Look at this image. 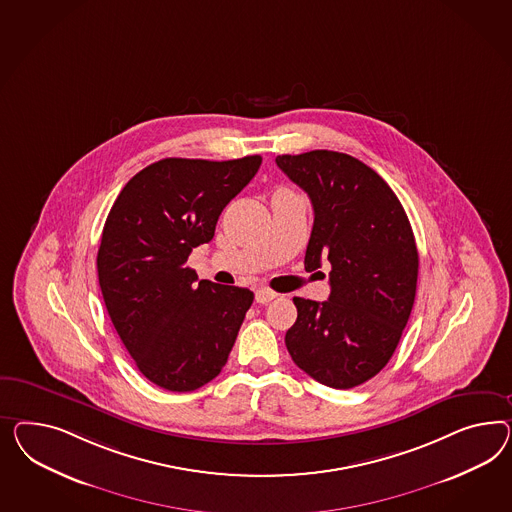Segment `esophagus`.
Wrapping results in <instances>:
<instances>
[{"label": "esophagus", "instance_id": "1", "mask_svg": "<svg viewBox=\"0 0 512 512\" xmlns=\"http://www.w3.org/2000/svg\"><path fill=\"white\" fill-rule=\"evenodd\" d=\"M274 298H277V292L270 291V289H266V287H261L259 291L255 292L257 304H268V302H272Z\"/></svg>", "mask_w": 512, "mask_h": 512}]
</instances>
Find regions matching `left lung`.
Here are the masks:
<instances>
[{
	"mask_svg": "<svg viewBox=\"0 0 512 512\" xmlns=\"http://www.w3.org/2000/svg\"><path fill=\"white\" fill-rule=\"evenodd\" d=\"M309 195L315 221L305 270L330 263V298H294L292 361L324 386L350 389L391 360L414 307L419 255L401 201L371 167L335 151L277 156Z\"/></svg>",
	"mask_w": 512,
	"mask_h": 512,
	"instance_id": "8db88e82",
	"label": "left lung"
}]
</instances>
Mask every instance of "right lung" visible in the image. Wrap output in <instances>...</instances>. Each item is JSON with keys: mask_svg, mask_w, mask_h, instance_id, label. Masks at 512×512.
<instances>
[{"mask_svg": "<svg viewBox=\"0 0 512 512\" xmlns=\"http://www.w3.org/2000/svg\"><path fill=\"white\" fill-rule=\"evenodd\" d=\"M261 162L164 158L126 182L104 223L97 268L108 315L141 374L167 391L221 373L253 304L249 289L197 283L186 261Z\"/></svg>", "mask_w": 512, "mask_h": 512, "instance_id": "obj_1", "label": "right lung"}]
</instances>
